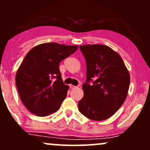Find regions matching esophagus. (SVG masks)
Segmentation results:
<instances>
[{"label":"esophagus","mask_w":150,"mask_h":150,"mask_svg":"<svg viewBox=\"0 0 150 150\" xmlns=\"http://www.w3.org/2000/svg\"><path fill=\"white\" fill-rule=\"evenodd\" d=\"M69 87H70V89H75L76 87H75V86L73 85H69Z\"/></svg>","instance_id":"obj_1"}]
</instances>
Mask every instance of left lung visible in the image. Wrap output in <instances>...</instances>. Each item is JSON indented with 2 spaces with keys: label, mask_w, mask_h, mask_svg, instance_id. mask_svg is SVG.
I'll list each match as a JSON object with an SVG mask.
<instances>
[{
  "label": "left lung",
  "mask_w": 150,
  "mask_h": 150,
  "mask_svg": "<svg viewBox=\"0 0 150 150\" xmlns=\"http://www.w3.org/2000/svg\"><path fill=\"white\" fill-rule=\"evenodd\" d=\"M80 49L86 61L87 79L78 109L91 120L107 119L126 99L130 74L120 55L108 46L87 44Z\"/></svg>",
  "instance_id": "obj_1"
}]
</instances>
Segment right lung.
I'll return each mask as SVG.
<instances>
[{
    "label": "right lung",
    "mask_w": 150,
    "mask_h": 150,
    "mask_svg": "<svg viewBox=\"0 0 150 150\" xmlns=\"http://www.w3.org/2000/svg\"><path fill=\"white\" fill-rule=\"evenodd\" d=\"M77 46L45 43L26 55L15 77L20 97L26 108L38 116L56 111L67 96L59 63L75 53Z\"/></svg>",
    "instance_id": "right-lung-1"
}]
</instances>
